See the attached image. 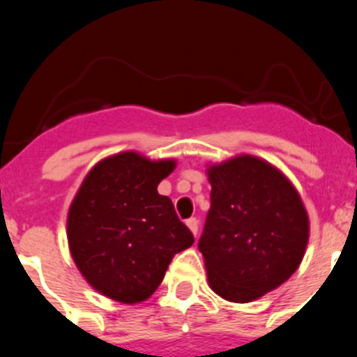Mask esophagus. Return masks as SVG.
<instances>
[{
	"label": "esophagus",
	"mask_w": 357,
	"mask_h": 357,
	"mask_svg": "<svg viewBox=\"0 0 357 357\" xmlns=\"http://www.w3.org/2000/svg\"><path fill=\"white\" fill-rule=\"evenodd\" d=\"M185 225L189 227V230H191L195 236L198 234V220H197V218H189L188 222H185Z\"/></svg>",
	"instance_id": "1"
}]
</instances>
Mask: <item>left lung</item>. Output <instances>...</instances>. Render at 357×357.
Instances as JSON below:
<instances>
[{
    "instance_id": "obj_1",
    "label": "left lung",
    "mask_w": 357,
    "mask_h": 357,
    "mask_svg": "<svg viewBox=\"0 0 357 357\" xmlns=\"http://www.w3.org/2000/svg\"><path fill=\"white\" fill-rule=\"evenodd\" d=\"M211 209L198 241L214 293L252 302L295 273L309 239L301 197L272 164L239 155L207 169Z\"/></svg>"
}]
</instances>
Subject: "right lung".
Wrapping results in <instances>:
<instances>
[{
	"label": "right lung",
	"mask_w": 357,
	"mask_h": 357,
	"mask_svg": "<svg viewBox=\"0 0 357 357\" xmlns=\"http://www.w3.org/2000/svg\"><path fill=\"white\" fill-rule=\"evenodd\" d=\"M173 169L175 160H150L135 151L107 157L87 173L69 207L73 259L112 301H146L175 254L195 243L172 200L157 191Z\"/></svg>",
	"instance_id": "add662e5"
}]
</instances>
